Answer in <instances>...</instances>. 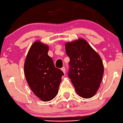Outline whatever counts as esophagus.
Listing matches in <instances>:
<instances>
[{
	"label": "esophagus",
	"instance_id": "1",
	"mask_svg": "<svg viewBox=\"0 0 123 123\" xmlns=\"http://www.w3.org/2000/svg\"><path fill=\"white\" fill-rule=\"evenodd\" d=\"M61 69H62V70L63 71V72L64 73V74H65V73H66V68H65V67H62V68H61Z\"/></svg>",
	"mask_w": 123,
	"mask_h": 123
}]
</instances>
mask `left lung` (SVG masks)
Returning a JSON list of instances; mask_svg holds the SVG:
<instances>
[{"instance_id":"obj_1","label":"left lung","mask_w":123,"mask_h":123,"mask_svg":"<svg viewBox=\"0 0 123 123\" xmlns=\"http://www.w3.org/2000/svg\"><path fill=\"white\" fill-rule=\"evenodd\" d=\"M69 57L68 76L76 92L83 98L92 97L98 90L104 73L100 56L83 39L66 44Z\"/></svg>"}]
</instances>
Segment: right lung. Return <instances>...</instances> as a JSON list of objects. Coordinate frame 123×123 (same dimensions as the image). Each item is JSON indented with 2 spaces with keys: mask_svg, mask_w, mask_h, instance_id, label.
<instances>
[{
  "mask_svg": "<svg viewBox=\"0 0 123 123\" xmlns=\"http://www.w3.org/2000/svg\"><path fill=\"white\" fill-rule=\"evenodd\" d=\"M49 47L36 42L26 56L24 70L26 79L35 94L42 101H50L57 94L64 73L56 68L48 56Z\"/></svg>",
  "mask_w": 123,
  "mask_h": 123,
  "instance_id": "obj_1",
  "label": "right lung"
}]
</instances>
